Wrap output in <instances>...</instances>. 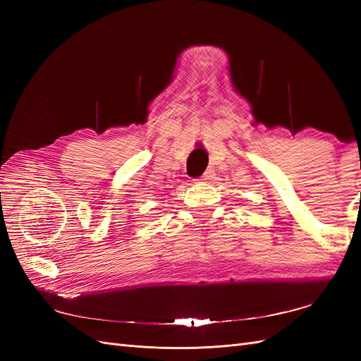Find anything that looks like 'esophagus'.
<instances>
[{"label": "esophagus", "instance_id": "obj_1", "mask_svg": "<svg viewBox=\"0 0 361 361\" xmlns=\"http://www.w3.org/2000/svg\"><path fill=\"white\" fill-rule=\"evenodd\" d=\"M211 179H214V171H212V170H206V171L203 173V176H200V179H197V180L207 182V180H211Z\"/></svg>", "mask_w": 361, "mask_h": 361}]
</instances>
